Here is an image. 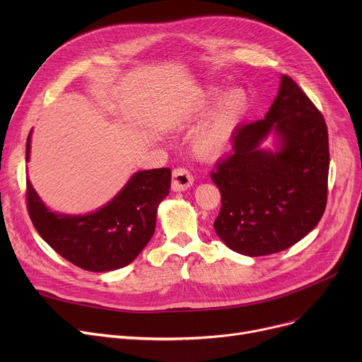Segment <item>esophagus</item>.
Wrapping results in <instances>:
<instances>
[{"mask_svg":"<svg viewBox=\"0 0 362 362\" xmlns=\"http://www.w3.org/2000/svg\"><path fill=\"white\" fill-rule=\"evenodd\" d=\"M192 183H194V176L186 167H176L173 170V180H171V187H173V191L176 192L186 191L187 187L192 186Z\"/></svg>","mask_w":362,"mask_h":362,"instance_id":"1","label":"esophagus"}]
</instances>
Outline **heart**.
Listing matches in <instances>:
<instances>
[{
  "instance_id": "heart-1",
  "label": "heart",
  "mask_w": 362,
  "mask_h": 362,
  "mask_svg": "<svg viewBox=\"0 0 362 362\" xmlns=\"http://www.w3.org/2000/svg\"><path fill=\"white\" fill-rule=\"evenodd\" d=\"M216 98V92H205L192 107V114L206 110ZM246 95L240 89L226 93L216 105L211 116L199 127L195 136V146L204 156H218L229 144L233 130L246 111Z\"/></svg>"
}]
</instances>
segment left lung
<instances>
[{
    "instance_id": "obj_1",
    "label": "left lung",
    "mask_w": 362,
    "mask_h": 362,
    "mask_svg": "<svg viewBox=\"0 0 362 362\" xmlns=\"http://www.w3.org/2000/svg\"><path fill=\"white\" fill-rule=\"evenodd\" d=\"M272 129L281 139L276 155L260 148ZM232 149L211 173L221 194L216 233L243 255L288 250L314 229L326 210L330 158L321 111L283 74L267 116L239 126Z\"/></svg>"
}]
</instances>
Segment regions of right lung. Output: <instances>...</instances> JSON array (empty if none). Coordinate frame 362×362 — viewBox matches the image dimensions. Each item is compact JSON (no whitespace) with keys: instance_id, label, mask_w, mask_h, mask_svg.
Wrapping results in <instances>:
<instances>
[{"instance_id":"1","label":"right lung","mask_w":362,"mask_h":362,"mask_svg":"<svg viewBox=\"0 0 362 362\" xmlns=\"http://www.w3.org/2000/svg\"><path fill=\"white\" fill-rule=\"evenodd\" d=\"M30 133L26 142L29 158ZM171 170H144L111 202L88 216H64L47 206L26 180L28 213L37 233L76 267L110 272L124 267L145 248L156 230L158 204L170 194Z\"/></svg>"}]
</instances>
